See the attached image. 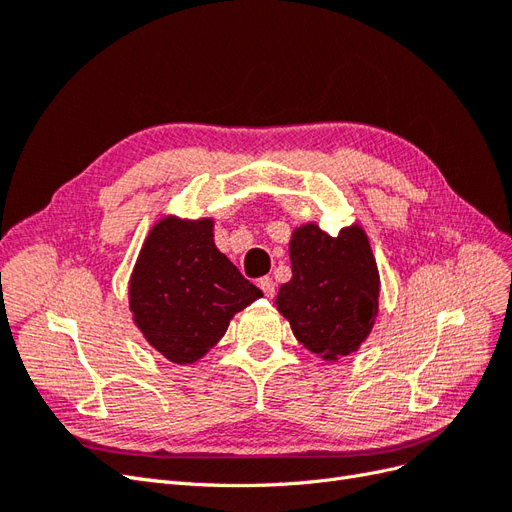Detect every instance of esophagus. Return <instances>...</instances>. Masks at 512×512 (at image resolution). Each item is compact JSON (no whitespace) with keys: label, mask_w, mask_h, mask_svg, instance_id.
I'll return each mask as SVG.
<instances>
[{"label":"esophagus","mask_w":512,"mask_h":512,"mask_svg":"<svg viewBox=\"0 0 512 512\" xmlns=\"http://www.w3.org/2000/svg\"><path fill=\"white\" fill-rule=\"evenodd\" d=\"M258 286H260V290L262 292H265L267 294V297L271 299L273 297V294H275V282L271 280V277L269 275H265V277H260V280H258Z\"/></svg>","instance_id":"34e87169"}]
</instances>
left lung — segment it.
Here are the masks:
<instances>
[{"instance_id":"1","label":"left lung","mask_w":512,"mask_h":512,"mask_svg":"<svg viewBox=\"0 0 512 512\" xmlns=\"http://www.w3.org/2000/svg\"><path fill=\"white\" fill-rule=\"evenodd\" d=\"M292 280L277 292V309L290 320L294 337L335 361L361 346L378 312V269L359 226L337 237L316 224L294 230L290 241Z\"/></svg>"}]
</instances>
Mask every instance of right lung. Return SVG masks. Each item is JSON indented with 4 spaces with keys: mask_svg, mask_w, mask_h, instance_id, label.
I'll return each instance as SVG.
<instances>
[{
    "mask_svg": "<svg viewBox=\"0 0 512 512\" xmlns=\"http://www.w3.org/2000/svg\"><path fill=\"white\" fill-rule=\"evenodd\" d=\"M262 292L218 252L213 222L162 220L147 237L130 282L134 322L173 363H194L230 318Z\"/></svg>",
    "mask_w": 512,
    "mask_h": 512,
    "instance_id": "add662e5",
    "label": "right lung"
}]
</instances>
